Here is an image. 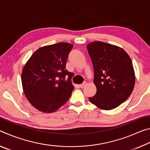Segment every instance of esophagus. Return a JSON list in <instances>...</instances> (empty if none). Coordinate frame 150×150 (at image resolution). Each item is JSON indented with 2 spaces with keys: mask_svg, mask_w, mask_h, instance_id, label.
Masks as SVG:
<instances>
[{
  "mask_svg": "<svg viewBox=\"0 0 150 150\" xmlns=\"http://www.w3.org/2000/svg\"><path fill=\"white\" fill-rule=\"evenodd\" d=\"M87 85V83L86 82H84V83H83L82 84H80V85H79V87H81V88H83L85 87V86Z\"/></svg>",
  "mask_w": 150,
  "mask_h": 150,
  "instance_id": "obj_1",
  "label": "esophagus"
}]
</instances>
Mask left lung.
I'll return each mask as SVG.
<instances>
[{
    "mask_svg": "<svg viewBox=\"0 0 150 150\" xmlns=\"http://www.w3.org/2000/svg\"><path fill=\"white\" fill-rule=\"evenodd\" d=\"M92 60L96 87V95L90 102L102 110L118 107L132 93L136 75L132 62L122 48L103 42L88 44Z\"/></svg>",
    "mask_w": 150,
    "mask_h": 150,
    "instance_id": "left-lung-1",
    "label": "left lung"
}]
</instances>
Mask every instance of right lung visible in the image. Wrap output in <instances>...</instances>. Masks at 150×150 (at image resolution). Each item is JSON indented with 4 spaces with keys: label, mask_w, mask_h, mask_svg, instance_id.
<instances>
[{
    "label": "right lung",
    "mask_w": 150,
    "mask_h": 150,
    "mask_svg": "<svg viewBox=\"0 0 150 150\" xmlns=\"http://www.w3.org/2000/svg\"><path fill=\"white\" fill-rule=\"evenodd\" d=\"M73 45L59 42L38 49L24 65L22 84L28 100L44 113L57 110L71 95L73 73L65 69ZM68 79L65 81V76Z\"/></svg>",
    "instance_id": "obj_1"
}]
</instances>
